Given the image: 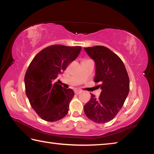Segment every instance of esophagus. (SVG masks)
I'll return each instance as SVG.
<instances>
[{
	"mask_svg": "<svg viewBox=\"0 0 154 154\" xmlns=\"http://www.w3.org/2000/svg\"><path fill=\"white\" fill-rule=\"evenodd\" d=\"M80 93H81V91H79V90H75V94H79Z\"/></svg>",
	"mask_w": 154,
	"mask_h": 154,
	"instance_id": "34e87169",
	"label": "esophagus"
}]
</instances>
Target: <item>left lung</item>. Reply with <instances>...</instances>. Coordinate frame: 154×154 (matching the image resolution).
<instances>
[{
	"label": "left lung",
	"mask_w": 154,
	"mask_h": 154,
	"mask_svg": "<svg viewBox=\"0 0 154 154\" xmlns=\"http://www.w3.org/2000/svg\"><path fill=\"white\" fill-rule=\"evenodd\" d=\"M84 49L95 62L94 82L101 89L98 98L90 94V100L84 106L85 114L96 123H106L116 117L126 100L128 75L122 60L109 48L98 45Z\"/></svg>",
	"instance_id": "left-lung-1"
}]
</instances>
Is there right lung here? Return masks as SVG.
<instances>
[{"label": "right lung", "mask_w": 154, "mask_h": 154, "mask_svg": "<svg viewBox=\"0 0 154 154\" xmlns=\"http://www.w3.org/2000/svg\"><path fill=\"white\" fill-rule=\"evenodd\" d=\"M82 47L49 46L36 54L24 77L26 94L41 119L56 122L66 116L75 93L56 82L57 77L79 56Z\"/></svg>", "instance_id": "1"}]
</instances>
